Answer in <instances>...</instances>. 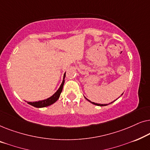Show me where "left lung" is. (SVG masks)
<instances>
[{
  "label": "left lung",
  "mask_w": 150,
  "mask_h": 150,
  "mask_svg": "<svg viewBox=\"0 0 150 150\" xmlns=\"http://www.w3.org/2000/svg\"><path fill=\"white\" fill-rule=\"evenodd\" d=\"M86 99H87V98H86ZM87 100L88 101H89V102H91V103L93 104H95V105H97V106H106V105H108V104H97V103H95V102H91V101H90V100H88V99H87ZM111 103H112V102H111Z\"/></svg>",
  "instance_id": "obj_1"
}]
</instances>
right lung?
I'll return each instance as SVG.
<instances>
[{
	"label": "right lung",
	"instance_id": "add662e5",
	"mask_svg": "<svg viewBox=\"0 0 150 150\" xmlns=\"http://www.w3.org/2000/svg\"><path fill=\"white\" fill-rule=\"evenodd\" d=\"M65 73L64 74V76H63V80L62 83L59 87V89L57 90V92H55V93L53 94V95L50 97L48 99L46 100H41V101H38V102H28V104H30V105L35 106V107L37 108H43V107H46V106H48L51 105V104H54L55 102L57 101V100L59 98V96L61 95V91L63 90V85H64L65 83Z\"/></svg>",
	"mask_w": 150,
	"mask_h": 150
}]
</instances>
